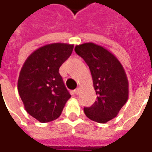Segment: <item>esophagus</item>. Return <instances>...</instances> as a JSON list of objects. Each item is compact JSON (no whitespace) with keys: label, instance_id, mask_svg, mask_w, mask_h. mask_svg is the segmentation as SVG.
<instances>
[{"label":"esophagus","instance_id":"1","mask_svg":"<svg viewBox=\"0 0 152 152\" xmlns=\"http://www.w3.org/2000/svg\"><path fill=\"white\" fill-rule=\"evenodd\" d=\"M75 93H76V95H78L79 93H80V87H77L76 90H75Z\"/></svg>","mask_w":152,"mask_h":152}]
</instances>
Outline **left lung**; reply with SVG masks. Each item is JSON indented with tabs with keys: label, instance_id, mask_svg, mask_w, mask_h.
Wrapping results in <instances>:
<instances>
[{
	"label": "left lung",
	"instance_id": "obj_1",
	"mask_svg": "<svg viewBox=\"0 0 152 152\" xmlns=\"http://www.w3.org/2000/svg\"><path fill=\"white\" fill-rule=\"evenodd\" d=\"M76 53L85 60L91 71L97 100L84 107L88 118L105 124L118 114L129 97V81L123 66L107 49L94 43L75 47Z\"/></svg>",
	"mask_w": 152,
	"mask_h": 152
}]
</instances>
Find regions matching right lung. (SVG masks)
Masks as SVG:
<instances>
[{
  "label": "right lung",
  "mask_w": 152,
  "mask_h": 152,
  "mask_svg": "<svg viewBox=\"0 0 152 152\" xmlns=\"http://www.w3.org/2000/svg\"><path fill=\"white\" fill-rule=\"evenodd\" d=\"M73 48V45L64 43L44 45L29 55L21 69L19 95L25 110L41 123L59 118L71 97L59 69Z\"/></svg>",
  "instance_id": "1"
}]
</instances>
